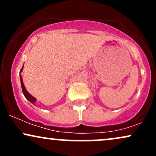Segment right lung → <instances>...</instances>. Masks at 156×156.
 <instances>
[{"instance_id": "add662e5", "label": "right lung", "mask_w": 156, "mask_h": 156, "mask_svg": "<svg viewBox=\"0 0 156 156\" xmlns=\"http://www.w3.org/2000/svg\"><path fill=\"white\" fill-rule=\"evenodd\" d=\"M23 67L21 68L20 71L23 70ZM20 82H21V87H22V90H23V94H24V96L26 97V98L27 100H28V101L31 102V103H33V104L35 105V101H36V98H34V97H33L32 95H31V94H29L28 92H27V90L26 89V88H25V86L24 84H23V79H22V77H21V75H20Z\"/></svg>"}]
</instances>
